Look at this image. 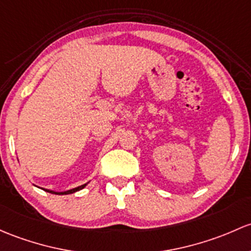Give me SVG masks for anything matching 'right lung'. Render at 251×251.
Returning a JSON list of instances; mask_svg holds the SVG:
<instances>
[{"mask_svg":"<svg viewBox=\"0 0 251 251\" xmlns=\"http://www.w3.org/2000/svg\"><path fill=\"white\" fill-rule=\"evenodd\" d=\"M86 185H88V183H86V184H83V185L78 186V188H75V189L67 190V191H63V192H56V191H52V190L43 189V188H42V190H44V191H47V192H50V194H54V195H70V194H73V192H77V191H79V190L84 189V188H85Z\"/></svg>","mask_w":251,"mask_h":251,"instance_id":"obj_1","label":"right lung"}]
</instances>
